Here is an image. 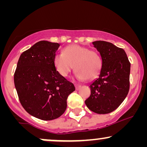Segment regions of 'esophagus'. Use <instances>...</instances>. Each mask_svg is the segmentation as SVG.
Returning a JSON list of instances; mask_svg holds the SVG:
<instances>
[{
  "instance_id": "esophagus-1",
  "label": "esophagus",
  "mask_w": 147,
  "mask_h": 147,
  "mask_svg": "<svg viewBox=\"0 0 147 147\" xmlns=\"http://www.w3.org/2000/svg\"><path fill=\"white\" fill-rule=\"evenodd\" d=\"M75 88H76V90H79V89L81 88V87H82V86L81 85H79V84H75Z\"/></svg>"
}]
</instances>
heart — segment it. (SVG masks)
<instances>
[{"label":"heart","mask_w":147,"mask_h":147,"mask_svg":"<svg viewBox=\"0 0 147 147\" xmlns=\"http://www.w3.org/2000/svg\"><path fill=\"white\" fill-rule=\"evenodd\" d=\"M54 65L62 77H67L75 66V76L79 80L92 79L100 72L101 56L97 51L77 44L70 45L54 57Z\"/></svg>","instance_id":"b5f03b06"}]
</instances>
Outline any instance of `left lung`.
Returning <instances> with one entry per match:
<instances>
[{"label":"left lung","mask_w":147,"mask_h":147,"mask_svg":"<svg viewBox=\"0 0 147 147\" xmlns=\"http://www.w3.org/2000/svg\"><path fill=\"white\" fill-rule=\"evenodd\" d=\"M100 54L102 66L98 78L90 85V95L85 101L92 112L107 114L119 107L129 90L131 63L122 48L104 41L92 42Z\"/></svg>","instance_id":"8db88e82"}]
</instances>
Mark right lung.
<instances>
[{"label":"right lung","instance_id":"obj_1","mask_svg":"<svg viewBox=\"0 0 147 147\" xmlns=\"http://www.w3.org/2000/svg\"><path fill=\"white\" fill-rule=\"evenodd\" d=\"M60 44L37 42L23 52L14 72V85L22 106L42 120L59 117L67 107V98L75 90L74 84L57 72L54 57Z\"/></svg>","mask_w":147,"mask_h":147}]
</instances>
